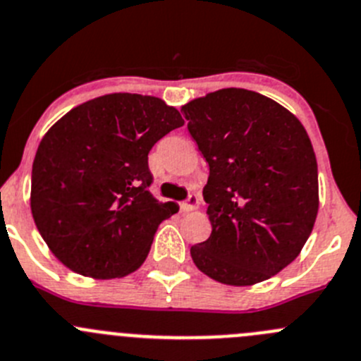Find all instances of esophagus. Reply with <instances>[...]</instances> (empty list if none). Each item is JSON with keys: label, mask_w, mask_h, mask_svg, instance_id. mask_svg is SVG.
Segmentation results:
<instances>
[{"label": "esophagus", "mask_w": 361, "mask_h": 361, "mask_svg": "<svg viewBox=\"0 0 361 361\" xmlns=\"http://www.w3.org/2000/svg\"><path fill=\"white\" fill-rule=\"evenodd\" d=\"M197 206H199V195L192 192V194L187 197V201L181 202L180 208H181V212H194Z\"/></svg>", "instance_id": "obj_1"}]
</instances>
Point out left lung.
Instances as JSON below:
<instances>
[{"label":"left lung","mask_w":361,"mask_h":361,"mask_svg":"<svg viewBox=\"0 0 361 361\" xmlns=\"http://www.w3.org/2000/svg\"><path fill=\"white\" fill-rule=\"evenodd\" d=\"M209 166L202 197L212 234L190 248L202 274L252 286L298 257L319 208L307 130L275 100L226 87L181 107Z\"/></svg>","instance_id":"8db88e82"}]
</instances>
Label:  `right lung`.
Instances as JSON below:
<instances>
[{"label":"right lung","mask_w":361,"mask_h":361,"mask_svg":"<svg viewBox=\"0 0 361 361\" xmlns=\"http://www.w3.org/2000/svg\"><path fill=\"white\" fill-rule=\"evenodd\" d=\"M183 123L157 97L113 93L52 125L33 160L31 213L66 268L116 279L145 262L159 224L178 209L149 192L148 153Z\"/></svg>","instance_id":"obj_1"}]
</instances>
